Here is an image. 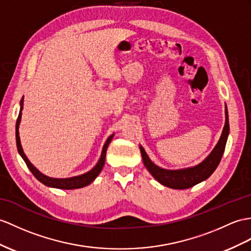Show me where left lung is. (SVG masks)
<instances>
[{"mask_svg": "<svg viewBox=\"0 0 251 251\" xmlns=\"http://www.w3.org/2000/svg\"><path fill=\"white\" fill-rule=\"evenodd\" d=\"M229 135V118L228 111L226 107V122L222 133L215 148L211 152V154L199 165L191 168L180 169V170H167L156 166L155 164L151 162L150 158L147 155L146 151L143 147H140L143 161L149 173L153 176V178L161 183V184L176 189H185L189 188L198 183L204 181L205 179L214 173L218 166L219 162L222 160L224 151L226 148V143Z\"/></svg>", "mask_w": 251, "mask_h": 251, "instance_id": "1", "label": "left lung"}]
</instances>
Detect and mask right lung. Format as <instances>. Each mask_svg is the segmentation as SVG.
Masks as SVG:
<instances>
[{
	"instance_id": "add662e5",
	"label": "right lung",
	"mask_w": 251,
	"mask_h": 251,
	"mask_svg": "<svg viewBox=\"0 0 251 251\" xmlns=\"http://www.w3.org/2000/svg\"><path fill=\"white\" fill-rule=\"evenodd\" d=\"M23 108V100L21 101V108H20V113L19 116H18V119H17V125H16V143H17V148L18 151H19L20 155L22 156V158L25 162L26 166L28 167V169L32 172V174L35 176V178L37 179L38 181H40L42 184H45L47 186H51V187H56V188H62V189H75V188H81L84 186H87L88 184H90L91 182H93L98 175L101 173V170L104 166V163H105V155H106V150H107V147L111 143V140L113 138L114 135L109 136L106 140V143L104 144V147H103V150H102V154L99 162L97 163L96 166L90 170V172L81 175V176H72V178H68V179H54V178H50V176H47L45 175H42L41 173L38 172V169H36L32 163H30L26 155L24 154L23 149L21 147L20 144V137H19V124H20V120H21V111Z\"/></svg>"
}]
</instances>
